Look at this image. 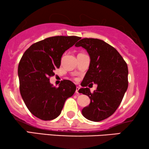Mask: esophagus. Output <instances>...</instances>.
Returning a JSON list of instances; mask_svg holds the SVG:
<instances>
[{"mask_svg": "<svg viewBox=\"0 0 149 149\" xmlns=\"http://www.w3.org/2000/svg\"><path fill=\"white\" fill-rule=\"evenodd\" d=\"M79 89H80V87H77V88H76V91H75V92H76L77 94H79Z\"/></svg>", "mask_w": 149, "mask_h": 149, "instance_id": "obj_1", "label": "esophagus"}]
</instances>
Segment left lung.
I'll return each mask as SVG.
<instances>
[{"instance_id":"1","label":"left lung","mask_w":149,"mask_h":149,"mask_svg":"<svg viewBox=\"0 0 149 149\" xmlns=\"http://www.w3.org/2000/svg\"><path fill=\"white\" fill-rule=\"evenodd\" d=\"M87 50L90 64L81 86L95 83L97 89L91 93L88 87L79 89L91 100L82 114L92 121L109 117L121 104L128 87L127 65L117 49L102 40L85 38L75 45Z\"/></svg>"}]
</instances>
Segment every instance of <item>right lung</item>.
I'll list each match as a JSON object with an SVG mask.
<instances>
[{
	"mask_svg": "<svg viewBox=\"0 0 149 149\" xmlns=\"http://www.w3.org/2000/svg\"><path fill=\"white\" fill-rule=\"evenodd\" d=\"M81 37L56 36L32 44L22 56L18 66L19 91L28 109L38 119L49 121L60 115L67 98L76 91V85L63 80L53 86L49 77L59 68L67 49Z\"/></svg>",
	"mask_w": 149,
	"mask_h": 149,
	"instance_id": "right-lung-1",
	"label": "right lung"
}]
</instances>
